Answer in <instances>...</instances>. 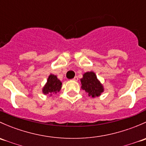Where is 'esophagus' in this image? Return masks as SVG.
Instances as JSON below:
<instances>
[{"label":"esophagus","instance_id":"esophagus-1","mask_svg":"<svg viewBox=\"0 0 146 146\" xmlns=\"http://www.w3.org/2000/svg\"><path fill=\"white\" fill-rule=\"evenodd\" d=\"M73 80H74V81H78V78L77 76H76V77L73 79Z\"/></svg>","mask_w":146,"mask_h":146}]
</instances>
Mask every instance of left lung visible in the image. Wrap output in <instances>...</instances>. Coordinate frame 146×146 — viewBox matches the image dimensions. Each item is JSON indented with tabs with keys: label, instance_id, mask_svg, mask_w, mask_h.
I'll return each instance as SVG.
<instances>
[{
	"label": "left lung",
	"instance_id": "1",
	"mask_svg": "<svg viewBox=\"0 0 146 146\" xmlns=\"http://www.w3.org/2000/svg\"><path fill=\"white\" fill-rule=\"evenodd\" d=\"M81 88L88 94L90 97L96 98L104 92V87L98 79L93 71L86 72L80 79Z\"/></svg>",
	"mask_w": 146,
	"mask_h": 146
}]
</instances>
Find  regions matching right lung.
Instances as JSON below:
<instances>
[{"label":"right lung","instance_id":"obj_1","mask_svg":"<svg viewBox=\"0 0 146 146\" xmlns=\"http://www.w3.org/2000/svg\"><path fill=\"white\" fill-rule=\"evenodd\" d=\"M62 87V82L58 79L56 76L50 74L47 79L46 83L42 88V92L44 95H52V94H56L59 92Z\"/></svg>","mask_w":146,"mask_h":146}]
</instances>
